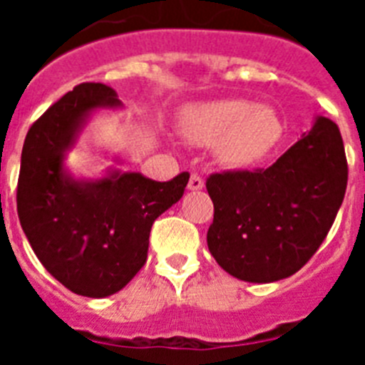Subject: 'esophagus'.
Segmentation results:
<instances>
[{
  "label": "esophagus",
  "mask_w": 365,
  "mask_h": 365,
  "mask_svg": "<svg viewBox=\"0 0 365 365\" xmlns=\"http://www.w3.org/2000/svg\"><path fill=\"white\" fill-rule=\"evenodd\" d=\"M202 186H205V180H202V177L199 175V173H192V175H190V180H188V188L195 192V190H201Z\"/></svg>",
  "instance_id": "esophagus-1"
}]
</instances>
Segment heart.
<instances>
[{"label":"heart","instance_id":"obj_1","mask_svg":"<svg viewBox=\"0 0 365 365\" xmlns=\"http://www.w3.org/2000/svg\"><path fill=\"white\" fill-rule=\"evenodd\" d=\"M185 131L193 143H217V157L228 166H247L263 159L282 133L276 113L247 100H215L188 113Z\"/></svg>","mask_w":365,"mask_h":365}]
</instances>
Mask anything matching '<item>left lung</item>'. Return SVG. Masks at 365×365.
I'll use <instances>...</instances> for the list:
<instances>
[{
	"label": "left lung",
	"mask_w": 365,
	"mask_h": 365,
	"mask_svg": "<svg viewBox=\"0 0 365 365\" xmlns=\"http://www.w3.org/2000/svg\"><path fill=\"white\" fill-rule=\"evenodd\" d=\"M347 188L340 130L320 117L272 166L212 173L206 241L234 278L270 283L298 272L320 248Z\"/></svg>",
	"instance_id": "1"
}]
</instances>
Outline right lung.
I'll use <instances>...</instances> for the list:
<instances>
[{
	"instance_id": "obj_1",
	"label": "right lung",
	"mask_w": 365,
	"mask_h": 365,
	"mask_svg": "<svg viewBox=\"0 0 365 365\" xmlns=\"http://www.w3.org/2000/svg\"><path fill=\"white\" fill-rule=\"evenodd\" d=\"M120 106L106 83L66 93L29 128L18 177V217L32 250L71 292L104 298L124 289L148 259L151 225L175 205L190 173L157 182L113 172L80 182L63 172V151L96 108Z\"/></svg>"
}]
</instances>
